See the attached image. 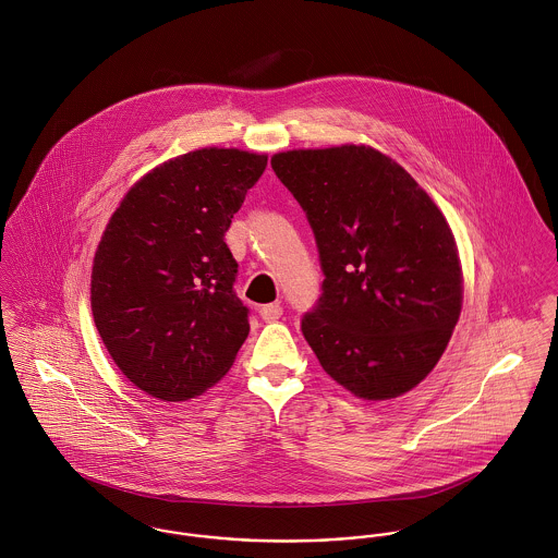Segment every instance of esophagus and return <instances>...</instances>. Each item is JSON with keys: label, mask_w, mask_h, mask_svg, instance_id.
Segmentation results:
<instances>
[{"label": "esophagus", "mask_w": 558, "mask_h": 558, "mask_svg": "<svg viewBox=\"0 0 558 558\" xmlns=\"http://www.w3.org/2000/svg\"><path fill=\"white\" fill-rule=\"evenodd\" d=\"M258 312H260L263 320L271 323V320H278L282 316V306L280 304H267V306H263Z\"/></svg>", "instance_id": "obj_1"}]
</instances>
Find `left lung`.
<instances>
[{"mask_svg": "<svg viewBox=\"0 0 558 558\" xmlns=\"http://www.w3.org/2000/svg\"><path fill=\"white\" fill-rule=\"evenodd\" d=\"M325 276L302 331L323 371L364 400H389L440 360L462 308L451 229L420 184L366 145L276 154Z\"/></svg>", "mask_w": 558, "mask_h": 558, "instance_id": "8db88e82", "label": "left lung"}]
</instances>
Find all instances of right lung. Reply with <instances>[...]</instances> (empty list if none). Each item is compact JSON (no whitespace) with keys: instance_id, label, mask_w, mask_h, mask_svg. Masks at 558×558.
Listing matches in <instances>:
<instances>
[{"instance_id":"obj_1","label":"right lung","mask_w":558,"mask_h":558,"mask_svg":"<svg viewBox=\"0 0 558 558\" xmlns=\"http://www.w3.org/2000/svg\"><path fill=\"white\" fill-rule=\"evenodd\" d=\"M265 167L267 156L240 149L190 151L130 187L107 225L94 323L118 368L158 400L201 396L248 338L225 233Z\"/></svg>"}]
</instances>
